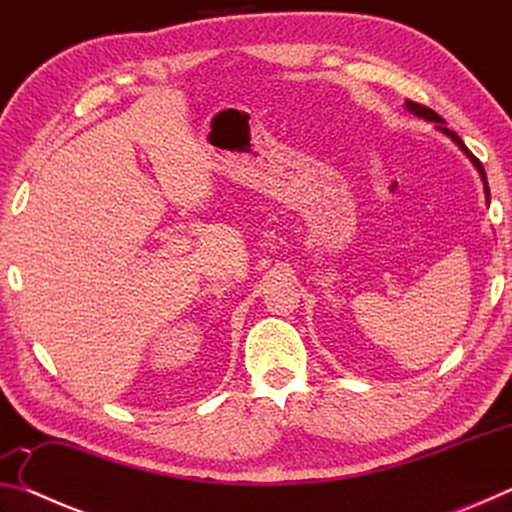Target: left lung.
Listing matches in <instances>:
<instances>
[{"instance_id":"obj_1","label":"left lung","mask_w":512,"mask_h":512,"mask_svg":"<svg viewBox=\"0 0 512 512\" xmlns=\"http://www.w3.org/2000/svg\"><path fill=\"white\" fill-rule=\"evenodd\" d=\"M406 108H409L413 115H418V117H424V119H429V121H436L438 124V128L443 133H447L449 137H452V140L461 146V151L467 155V158H470L472 162H474V167L479 169V173H481V180H483V187H485V198H490V187H488V180H485V171H483V167H481V162H479V158H476V155H472V151L467 149V146L461 142V137H458L456 133H452L449 131V128L445 126V119L438 115V112H433L431 108H427V106H422V103H415V101H406Z\"/></svg>"}]
</instances>
